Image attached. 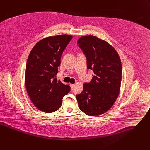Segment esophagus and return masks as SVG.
Returning <instances> with one entry per match:
<instances>
[{"instance_id": "obj_1", "label": "esophagus", "mask_w": 150, "mask_h": 150, "mask_svg": "<svg viewBox=\"0 0 150 150\" xmlns=\"http://www.w3.org/2000/svg\"><path fill=\"white\" fill-rule=\"evenodd\" d=\"M71 86V90H72V91H73L74 90V87H75V84H71L70 85Z\"/></svg>"}]
</instances>
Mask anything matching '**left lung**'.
<instances>
[{"label": "left lung", "mask_w": 150, "mask_h": 150, "mask_svg": "<svg viewBox=\"0 0 150 150\" xmlns=\"http://www.w3.org/2000/svg\"><path fill=\"white\" fill-rule=\"evenodd\" d=\"M77 44L86 56L87 69L94 72L92 81L85 83L83 92L76 95L78 106L89 116L103 114L113 106L119 93L120 58L113 46L95 36H82Z\"/></svg>", "instance_id": "1"}]
</instances>
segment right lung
Listing matches in <instances>:
<instances>
[{
	"instance_id": "add662e5",
	"label": "right lung",
	"mask_w": 150,
	"mask_h": 150,
	"mask_svg": "<svg viewBox=\"0 0 150 150\" xmlns=\"http://www.w3.org/2000/svg\"><path fill=\"white\" fill-rule=\"evenodd\" d=\"M72 38L66 34L48 37L39 41L30 52L26 66L25 86L34 105L45 113L55 112L63 96L71 91L69 85L57 79L62 55Z\"/></svg>"
}]
</instances>
